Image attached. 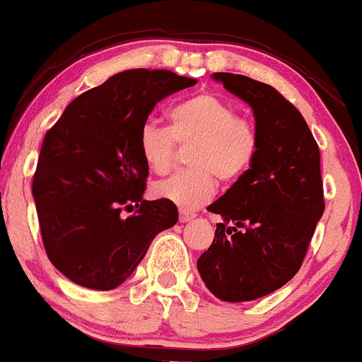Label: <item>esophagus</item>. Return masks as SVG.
I'll return each mask as SVG.
<instances>
[{
  "label": "esophagus",
  "mask_w": 362,
  "mask_h": 362,
  "mask_svg": "<svg viewBox=\"0 0 362 362\" xmlns=\"http://www.w3.org/2000/svg\"><path fill=\"white\" fill-rule=\"evenodd\" d=\"M194 216H196V215H194V213H189V211L182 210L180 215H178V220H180V223H187V222H191Z\"/></svg>",
  "instance_id": "34e87169"
}]
</instances>
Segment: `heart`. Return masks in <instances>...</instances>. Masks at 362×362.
<instances>
[{
    "label": "heart",
    "instance_id": "1",
    "mask_svg": "<svg viewBox=\"0 0 362 362\" xmlns=\"http://www.w3.org/2000/svg\"><path fill=\"white\" fill-rule=\"evenodd\" d=\"M168 128L146 123L139 135V151L147 168L156 175L168 173L177 144L191 146L189 165L158 182L152 194L180 210H196L216 191L215 177L230 182L241 177L258 151V133L250 121L213 93H197L178 102L168 111Z\"/></svg>",
    "mask_w": 362,
    "mask_h": 362
}]
</instances>
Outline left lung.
Segmentation results:
<instances>
[{
  "instance_id": "8db88e82",
  "label": "left lung",
  "mask_w": 362,
  "mask_h": 362,
  "mask_svg": "<svg viewBox=\"0 0 362 362\" xmlns=\"http://www.w3.org/2000/svg\"><path fill=\"white\" fill-rule=\"evenodd\" d=\"M211 78L251 107L258 151L208 206L223 222L197 271L216 298L250 302L279 290L302 265L325 211L321 156L302 114L276 88L230 72Z\"/></svg>"
}]
</instances>
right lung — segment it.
<instances>
[{
	"mask_svg": "<svg viewBox=\"0 0 362 362\" xmlns=\"http://www.w3.org/2000/svg\"><path fill=\"white\" fill-rule=\"evenodd\" d=\"M194 85L171 71L117 72L74 98L47 132L33 197L48 258L72 283L114 290L177 223L175 204L142 197L149 168L139 135L158 102Z\"/></svg>",
	"mask_w": 362,
	"mask_h": 362,
	"instance_id": "obj_1",
	"label": "right lung"
}]
</instances>
